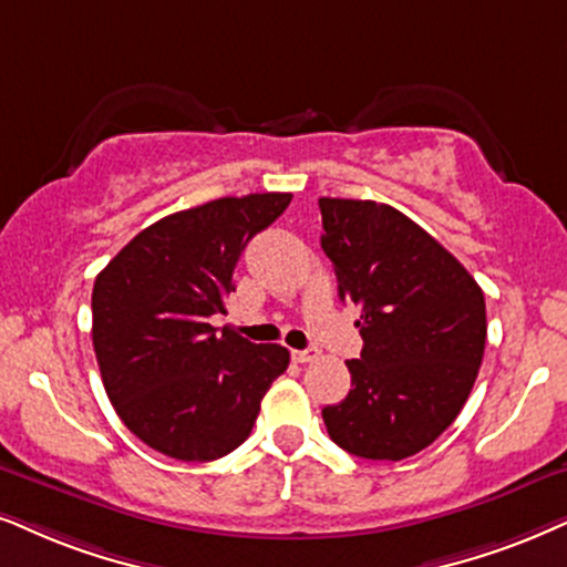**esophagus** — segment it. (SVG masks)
Returning a JSON list of instances; mask_svg holds the SVG:
<instances>
[{
  "mask_svg": "<svg viewBox=\"0 0 567 567\" xmlns=\"http://www.w3.org/2000/svg\"><path fill=\"white\" fill-rule=\"evenodd\" d=\"M319 358L317 348H306V350H292V361L296 363H311Z\"/></svg>",
  "mask_w": 567,
  "mask_h": 567,
  "instance_id": "esophagus-1",
  "label": "esophagus"
}]
</instances>
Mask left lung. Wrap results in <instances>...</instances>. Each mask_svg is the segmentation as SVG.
I'll list each match as a JSON object with an SVG mask.
<instances>
[{"label": "left lung", "mask_w": 567, "mask_h": 567, "mask_svg": "<svg viewBox=\"0 0 567 567\" xmlns=\"http://www.w3.org/2000/svg\"><path fill=\"white\" fill-rule=\"evenodd\" d=\"M321 248L342 300L361 308L350 392L327 432L350 455L403 461L429 447L474 390L486 346L484 292L424 227L377 200L319 198Z\"/></svg>", "instance_id": "obj_1"}]
</instances>
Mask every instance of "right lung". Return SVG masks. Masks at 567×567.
Wrapping results in <instances>:
<instances>
[{
  "instance_id": "add662e5",
  "label": "right lung",
  "mask_w": 567,
  "mask_h": 567,
  "mask_svg": "<svg viewBox=\"0 0 567 567\" xmlns=\"http://www.w3.org/2000/svg\"><path fill=\"white\" fill-rule=\"evenodd\" d=\"M290 193L217 198L141 230L93 282V350L123 424L175 461H217L248 440L282 346L212 327L227 313L243 248Z\"/></svg>"
}]
</instances>
